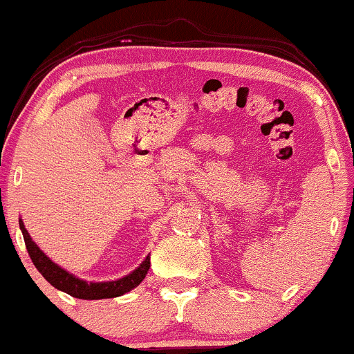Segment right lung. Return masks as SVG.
I'll return each mask as SVG.
<instances>
[{
    "label": "right lung",
    "mask_w": 354,
    "mask_h": 354,
    "mask_svg": "<svg viewBox=\"0 0 354 354\" xmlns=\"http://www.w3.org/2000/svg\"><path fill=\"white\" fill-rule=\"evenodd\" d=\"M19 230H21L23 239H25V245L30 254V259H32V262L35 263L38 272H40L55 289L62 290V292H67L72 297L77 299H88V301H94V299H111L122 296V294L129 292L134 287L141 284L142 279L146 277L147 270H149L151 267L149 255H147V257L142 260L141 266L131 272L129 275H126V277L109 282H87L75 277V275L68 274L67 270L62 269L60 266H57L55 262H52V260L46 257L44 252L38 248L37 243L33 242L21 220H19Z\"/></svg>",
    "instance_id": "right-lung-1"
}]
</instances>
